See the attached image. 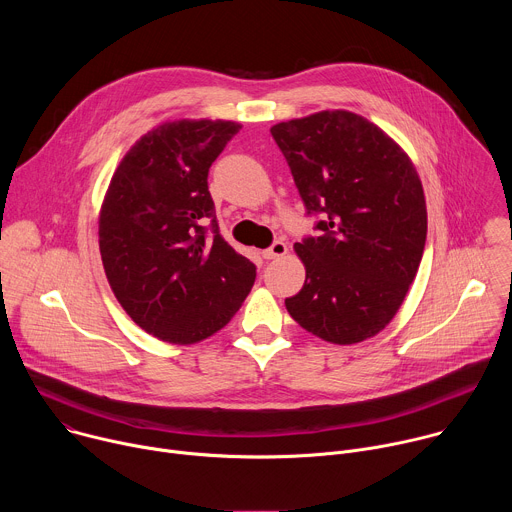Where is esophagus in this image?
<instances>
[{"mask_svg": "<svg viewBox=\"0 0 512 512\" xmlns=\"http://www.w3.org/2000/svg\"><path fill=\"white\" fill-rule=\"evenodd\" d=\"M287 253V245L283 241H275L269 249L263 251V259H277V257H283Z\"/></svg>", "mask_w": 512, "mask_h": 512, "instance_id": "esophagus-1", "label": "esophagus"}]
</instances>
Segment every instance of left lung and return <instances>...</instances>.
<instances>
[{
	"instance_id": "1",
	"label": "left lung",
	"mask_w": 512,
	"mask_h": 512,
	"mask_svg": "<svg viewBox=\"0 0 512 512\" xmlns=\"http://www.w3.org/2000/svg\"><path fill=\"white\" fill-rule=\"evenodd\" d=\"M271 135L320 237L294 249L306 283L289 316L332 344L379 334L401 308L421 263L427 210L421 180L399 145L350 111L283 121Z\"/></svg>"
}]
</instances>
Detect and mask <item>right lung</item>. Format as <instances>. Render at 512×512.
<instances>
[{"label": "right lung", "instance_id": "add662e5", "mask_svg": "<svg viewBox=\"0 0 512 512\" xmlns=\"http://www.w3.org/2000/svg\"><path fill=\"white\" fill-rule=\"evenodd\" d=\"M233 121H170L135 141L99 216L109 285L129 318L172 344L229 324L255 283V265L218 231L208 170L239 133Z\"/></svg>", "mask_w": 512, "mask_h": 512}]
</instances>
